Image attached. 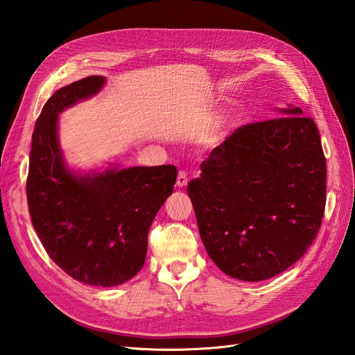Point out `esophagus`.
I'll use <instances>...</instances> for the list:
<instances>
[{
  "mask_svg": "<svg viewBox=\"0 0 355 355\" xmlns=\"http://www.w3.org/2000/svg\"><path fill=\"white\" fill-rule=\"evenodd\" d=\"M187 181H189L187 174L184 173V171H180V173H178V177H177V186H178L180 189L186 187V186H187Z\"/></svg>",
  "mask_w": 355,
  "mask_h": 355,
  "instance_id": "34e87169",
  "label": "esophagus"
}]
</instances>
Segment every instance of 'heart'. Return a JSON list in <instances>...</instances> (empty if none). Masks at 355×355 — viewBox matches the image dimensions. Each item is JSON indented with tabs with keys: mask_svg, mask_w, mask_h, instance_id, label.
Listing matches in <instances>:
<instances>
[{
	"mask_svg": "<svg viewBox=\"0 0 355 355\" xmlns=\"http://www.w3.org/2000/svg\"><path fill=\"white\" fill-rule=\"evenodd\" d=\"M221 128H223V121L215 122L214 128L211 131H208L207 135H205V140L209 141V143H216V141H218L220 135H221Z\"/></svg>",
	"mask_w": 355,
	"mask_h": 355,
	"instance_id": "1",
	"label": "heart"
}]
</instances>
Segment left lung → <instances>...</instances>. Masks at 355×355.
Wrapping results in <instances>:
<instances>
[{
    "instance_id": "8db88e82",
    "label": "left lung",
    "mask_w": 355,
    "mask_h": 355,
    "mask_svg": "<svg viewBox=\"0 0 355 355\" xmlns=\"http://www.w3.org/2000/svg\"><path fill=\"white\" fill-rule=\"evenodd\" d=\"M248 123L215 147L189 182L200 239L227 276L262 282L302 258L326 205L317 125L300 107Z\"/></svg>"
}]
</instances>
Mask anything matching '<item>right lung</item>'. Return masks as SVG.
Returning a JSON list of instances; mask_svg holds the SVG:
<instances>
[{
  "label": "right lung",
  "instance_id": "1",
  "mask_svg": "<svg viewBox=\"0 0 355 355\" xmlns=\"http://www.w3.org/2000/svg\"><path fill=\"white\" fill-rule=\"evenodd\" d=\"M105 84V76L79 79L45 103L32 134L26 194L33 228L55 264L78 282L112 288L143 268L148 228L174 191L177 168L115 162L84 173L67 165L59 115Z\"/></svg>",
  "mask_w": 355,
  "mask_h": 355
}]
</instances>
